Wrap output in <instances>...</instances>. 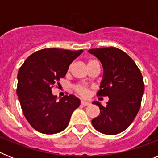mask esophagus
Returning <instances> with one entry per match:
<instances>
[{
  "label": "esophagus",
  "instance_id": "obj_1",
  "mask_svg": "<svg viewBox=\"0 0 158 158\" xmlns=\"http://www.w3.org/2000/svg\"><path fill=\"white\" fill-rule=\"evenodd\" d=\"M81 104L83 106H88V105H89V102L85 101V100H81Z\"/></svg>",
  "mask_w": 158,
  "mask_h": 158
}]
</instances>
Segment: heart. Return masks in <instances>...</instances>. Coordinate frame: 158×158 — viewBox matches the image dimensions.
Wrapping results in <instances>:
<instances>
[{"mask_svg": "<svg viewBox=\"0 0 158 158\" xmlns=\"http://www.w3.org/2000/svg\"><path fill=\"white\" fill-rule=\"evenodd\" d=\"M94 62V61L91 60V61H89V62H88V64L91 63V62ZM74 89H75V91H76L78 94H80L81 96H85H85H87L88 95H89V89H88L85 86L81 85H77L74 86Z\"/></svg>", "mask_w": 158, "mask_h": 158, "instance_id": "obj_1", "label": "heart"}]
</instances>
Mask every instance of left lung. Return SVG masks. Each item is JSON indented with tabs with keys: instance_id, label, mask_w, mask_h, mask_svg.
<instances>
[{
	"instance_id": "left-lung-1",
	"label": "left lung",
	"mask_w": 158,
	"mask_h": 158,
	"mask_svg": "<svg viewBox=\"0 0 158 158\" xmlns=\"http://www.w3.org/2000/svg\"><path fill=\"white\" fill-rule=\"evenodd\" d=\"M90 54L98 58L104 69L100 90L97 96H108L104 107L98 101L100 115L92 120L96 131L114 135L127 129L139 111L144 82L140 69L127 54L115 47L90 49Z\"/></svg>"
}]
</instances>
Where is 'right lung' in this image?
<instances>
[{
    "mask_svg": "<svg viewBox=\"0 0 158 158\" xmlns=\"http://www.w3.org/2000/svg\"><path fill=\"white\" fill-rule=\"evenodd\" d=\"M82 52L43 49L31 54L19 68L16 93L22 111L31 126L40 133L53 135L63 131L80 106V100L73 95H65L58 101L51 89L65 77L69 65Z\"/></svg>",
    "mask_w": 158,
    "mask_h": 158,
    "instance_id": "add662e5",
    "label": "right lung"
}]
</instances>
